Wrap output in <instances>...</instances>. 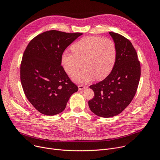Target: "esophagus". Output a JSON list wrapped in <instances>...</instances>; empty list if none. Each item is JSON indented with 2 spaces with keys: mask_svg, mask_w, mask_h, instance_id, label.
Segmentation results:
<instances>
[{
  "mask_svg": "<svg viewBox=\"0 0 160 160\" xmlns=\"http://www.w3.org/2000/svg\"><path fill=\"white\" fill-rule=\"evenodd\" d=\"M87 87L85 86V85H78V89L79 90H83V89H85Z\"/></svg>",
  "mask_w": 160,
  "mask_h": 160,
  "instance_id": "esophagus-1",
  "label": "esophagus"
}]
</instances>
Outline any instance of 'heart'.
Here are the masks:
<instances>
[{"mask_svg": "<svg viewBox=\"0 0 160 160\" xmlns=\"http://www.w3.org/2000/svg\"><path fill=\"white\" fill-rule=\"evenodd\" d=\"M73 53L64 52L61 64L66 72L73 76L83 67L82 72L73 76L75 81L85 83L96 78H106L113 70L117 60V48L111 39L99 36H87L71 48Z\"/></svg>", "mask_w": 160, "mask_h": 160, "instance_id": "1", "label": "heart"}]
</instances>
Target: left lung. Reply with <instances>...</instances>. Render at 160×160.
Instances as JSON below:
<instances>
[{
  "label": "left lung",
  "instance_id": "1",
  "mask_svg": "<svg viewBox=\"0 0 160 160\" xmlns=\"http://www.w3.org/2000/svg\"><path fill=\"white\" fill-rule=\"evenodd\" d=\"M109 33L116 45V62L105 79L90 86L94 97L88 102L90 109L104 118L119 115L130 104L141 77L140 61L131 42L118 33Z\"/></svg>",
  "mask_w": 160,
  "mask_h": 160
}]
</instances>
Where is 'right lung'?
Wrapping results in <instances>:
<instances>
[{"instance_id":"add662e5","label":"right lung","mask_w":160,"mask_h":160,"mask_svg":"<svg viewBox=\"0 0 160 160\" xmlns=\"http://www.w3.org/2000/svg\"><path fill=\"white\" fill-rule=\"evenodd\" d=\"M50 30L34 37L23 53L20 79L25 94L40 113L54 116L64 111L78 87L61 64L66 48L82 35Z\"/></svg>"}]
</instances>
